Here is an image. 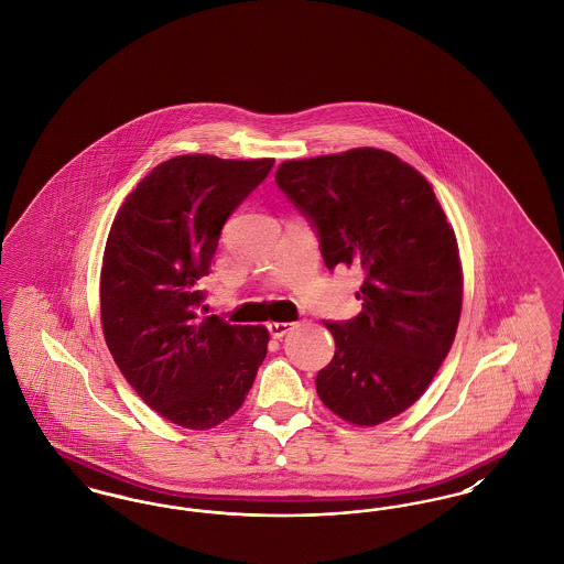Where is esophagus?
Listing matches in <instances>:
<instances>
[{"instance_id":"obj_1","label":"esophagus","mask_w":564,"mask_h":564,"mask_svg":"<svg viewBox=\"0 0 564 564\" xmlns=\"http://www.w3.org/2000/svg\"><path fill=\"white\" fill-rule=\"evenodd\" d=\"M267 327H269L270 336H272V338H283L290 329H294V323L270 322Z\"/></svg>"}]
</instances>
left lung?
I'll use <instances>...</instances> for the list:
<instances>
[{"mask_svg":"<svg viewBox=\"0 0 564 564\" xmlns=\"http://www.w3.org/2000/svg\"><path fill=\"white\" fill-rule=\"evenodd\" d=\"M276 186L317 230L325 267H357L361 313L327 322L334 359L315 378L322 402L375 427L416 402L455 340L463 270L453 226L430 182L376 148L285 161Z\"/></svg>","mask_w":564,"mask_h":564,"instance_id":"1","label":"left lung"}]
</instances>
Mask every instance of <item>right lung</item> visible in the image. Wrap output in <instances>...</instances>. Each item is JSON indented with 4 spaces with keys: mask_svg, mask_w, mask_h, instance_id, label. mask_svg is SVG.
<instances>
[{
    "mask_svg": "<svg viewBox=\"0 0 564 564\" xmlns=\"http://www.w3.org/2000/svg\"><path fill=\"white\" fill-rule=\"evenodd\" d=\"M274 161L184 154L127 196L101 269V325L137 395L166 421L212 430L241 408L269 349L264 325L198 317L221 228Z\"/></svg>",
    "mask_w": 564,
    "mask_h": 564,
    "instance_id": "obj_1",
    "label": "right lung"
}]
</instances>
